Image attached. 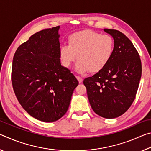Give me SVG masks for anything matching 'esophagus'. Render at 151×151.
Segmentation results:
<instances>
[{
    "mask_svg": "<svg viewBox=\"0 0 151 151\" xmlns=\"http://www.w3.org/2000/svg\"><path fill=\"white\" fill-rule=\"evenodd\" d=\"M76 78H77V80L78 81L79 83H83V79L81 77H80V76H76Z\"/></svg>",
    "mask_w": 151,
    "mask_h": 151,
    "instance_id": "obj_1",
    "label": "esophagus"
}]
</instances>
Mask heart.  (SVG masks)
<instances>
[{
    "instance_id": "heart-1",
    "label": "heart",
    "mask_w": 151,
    "mask_h": 151,
    "mask_svg": "<svg viewBox=\"0 0 151 151\" xmlns=\"http://www.w3.org/2000/svg\"><path fill=\"white\" fill-rule=\"evenodd\" d=\"M114 48L111 36L101 35L86 30L73 33L68 38V45L60 48L63 65L68 67L73 62L77 73H98L105 67L111 60Z\"/></svg>"
}]
</instances>
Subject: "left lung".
Returning a JSON list of instances; mask_svg holds the SVG:
<instances>
[{
  "label": "left lung",
  "mask_w": 151,
  "mask_h": 151,
  "mask_svg": "<svg viewBox=\"0 0 151 151\" xmlns=\"http://www.w3.org/2000/svg\"><path fill=\"white\" fill-rule=\"evenodd\" d=\"M104 31L113 38V54L103 69L83 83L94 112L103 118L114 119L124 114L134 101L142 66L137 50L123 33L107 29Z\"/></svg>",
  "instance_id": "obj_1"
}]
</instances>
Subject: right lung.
<instances>
[{
  "mask_svg": "<svg viewBox=\"0 0 151 151\" xmlns=\"http://www.w3.org/2000/svg\"><path fill=\"white\" fill-rule=\"evenodd\" d=\"M60 27L32 35L19 46L12 66L17 98L30 116L51 122L67 111L78 81L60 63Z\"/></svg>",
  "mask_w": 151,
  "mask_h": 151,
  "instance_id": "right-lung-1",
  "label": "right lung"
}]
</instances>
